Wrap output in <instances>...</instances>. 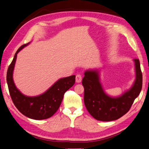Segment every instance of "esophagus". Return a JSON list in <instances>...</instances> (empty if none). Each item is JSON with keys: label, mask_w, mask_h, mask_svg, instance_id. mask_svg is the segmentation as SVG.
I'll list each match as a JSON object with an SVG mask.
<instances>
[{"label": "esophagus", "mask_w": 149, "mask_h": 149, "mask_svg": "<svg viewBox=\"0 0 149 149\" xmlns=\"http://www.w3.org/2000/svg\"><path fill=\"white\" fill-rule=\"evenodd\" d=\"M82 80V77L80 74H77L75 77V81H76L77 83H80Z\"/></svg>", "instance_id": "1"}]
</instances>
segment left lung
I'll return each mask as SVG.
<instances>
[{"label":"left lung","mask_w":149,"mask_h":149,"mask_svg":"<svg viewBox=\"0 0 149 149\" xmlns=\"http://www.w3.org/2000/svg\"><path fill=\"white\" fill-rule=\"evenodd\" d=\"M135 63V79L130 89L118 97L107 94L100 81L99 70L85 72L82 84L84 87V103L88 112L96 120L109 122L119 119L130 110L142 89V73L138 59Z\"/></svg>","instance_id":"1"}]
</instances>
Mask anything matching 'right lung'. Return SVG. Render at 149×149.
<instances>
[{"instance_id": "add662e5", "label": "right lung", "mask_w": 149, "mask_h": 149, "mask_svg": "<svg viewBox=\"0 0 149 149\" xmlns=\"http://www.w3.org/2000/svg\"><path fill=\"white\" fill-rule=\"evenodd\" d=\"M29 43L22 45L16 51L7 71L6 81L11 99L17 109L31 119L45 120L53 116L58 109L64 93L74 85L75 75L59 79L41 95L35 97L24 95L15 85L13 72L17 53Z\"/></svg>"}]
</instances>
